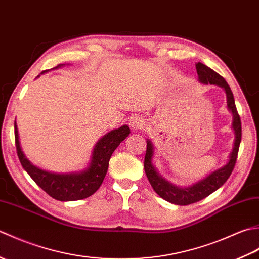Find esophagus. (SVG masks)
Listing matches in <instances>:
<instances>
[{"mask_svg":"<svg viewBox=\"0 0 259 259\" xmlns=\"http://www.w3.org/2000/svg\"><path fill=\"white\" fill-rule=\"evenodd\" d=\"M145 125L146 124L144 119H141L140 117H134L130 120V126L133 128V130H140L144 128Z\"/></svg>","mask_w":259,"mask_h":259,"instance_id":"1","label":"esophagus"}]
</instances>
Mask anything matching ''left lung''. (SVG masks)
Here are the masks:
<instances>
[{
  "label": "left lung",
  "instance_id": "left-lung-1",
  "mask_svg": "<svg viewBox=\"0 0 259 259\" xmlns=\"http://www.w3.org/2000/svg\"><path fill=\"white\" fill-rule=\"evenodd\" d=\"M196 69L198 73V80H199L201 83H209L222 87L223 89L226 91L227 107L233 113V129L235 131V141L233 151L230 152L229 160L223 168L211 172L210 175H208L206 178L198 181L195 185L187 187V188H179V187L168 183L166 179H163L161 176L158 174L155 166L152 164L153 146L150 140L147 141L145 171L148 180H149L153 190H155L162 199L179 206H187L190 205V203L199 201L203 199V198H206L207 196L212 194V192L216 191L218 188H221V187L226 183L229 176L232 175L236 160H237V155L241 140L240 117L237 112V109H236L234 95L232 90H230V87L228 85L226 80H225L221 74L214 72L212 69L200 62H198L196 64Z\"/></svg>",
  "mask_w": 259,
  "mask_h": 259
}]
</instances>
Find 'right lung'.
<instances>
[{"mask_svg":"<svg viewBox=\"0 0 259 259\" xmlns=\"http://www.w3.org/2000/svg\"><path fill=\"white\" fill-rule=\"evenodd\" d=\"M61 65L62 64H59L56 68L61 67ZM45 72L47 71H43L42 73ZM129 126L122 125L119 129H114L103 136L93 148L89 166L82 171L72 174H52L33 166L27 160L21 149L18 126H16V122H14L15 146L22 167L38 187H41L49 196L60 201L80 200L95 194L106 177L109 160L113 151L129 136Z\"/></svg>","mask_w":259,"mask_h":259,"instance_id":"right-lung-1","label":"right lung"}]
</instances>
